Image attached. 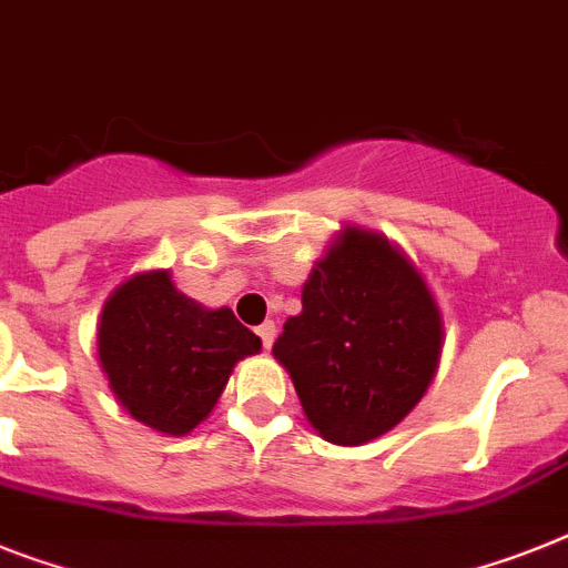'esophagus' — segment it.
<instances>
[{
	"label": "esophagus",
	"instance_id": "obj_1",
	"mask_svg": "<svg viewBox=\"0 0 568 568\" xmlns=\"http://www.w3.org/2000/svg\"><path fill=\"white\" fill-rule=\"evenodd\" d=\"M256 335H260L262 346H265V349H271V346H274V337H276L274 321H265L262 326H256Z\"/></svg>",
	"mask_w": 568,
	"mask_h": 568
}]
</instances>
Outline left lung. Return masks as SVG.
<instances>
[{
  "label": "left lung",
  "mask_w": 568,
  "mask_h": 568,
  "mask_svg": "<svg viewBox=\"0 0 568 568\" xmlns=\"http://www.w3.org/2000/svg\"><path fill=\"white\" fill-rule=\"evenodd\" d=\"M445 323L416 265L387 236L343 227L303 285L274 357L308 424L332 445H364L422 402Z\"/></svg>",
  "instance_id": "1"
}]
</instances>
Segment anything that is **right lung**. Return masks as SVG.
I'll return each mask as SVG.
<instances>
[{"mask_svg": "<svg viewBox=\"0 0 568 568\" xmlns=\"http://www.w3.org/2000/svg\"><path fill=\"white\" fill-rule=\"evenodd\" d=\"M260 349L231 308L184 297L170 271L130 276L100 312L98 357L114 398L166 436H184L211 416L233 366Z\"/></svg>", "mask_w": 568, "mask_h": 568, "instance_id": "add662e5", "label": "right lung"}]
</instances>
